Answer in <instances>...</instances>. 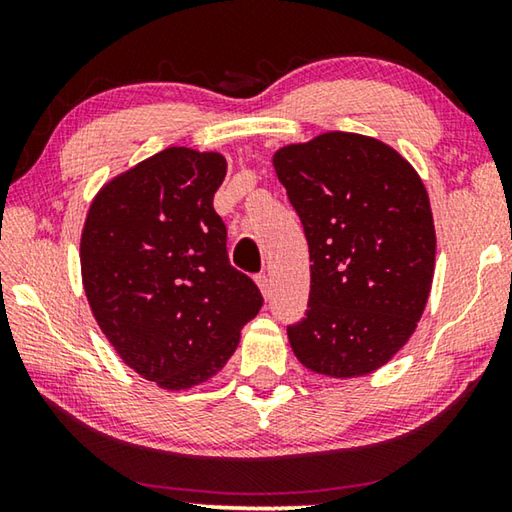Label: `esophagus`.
<instances>
[{"mask_svg":"<svg viewBox=\"0 0 512 512\" xmlns=\"http://www.w3.org/2000/svg\"><path fill=\"white\" fill-rule=\"evenodd\" d=\"M257 284H259V289H262L264 298L271 296V277H268L266 273H259L257 275Z\"/></svg>","mask_w":512,"mask_h":512,"instance_id":"obj_1","label":"esophagus"}]
</instances>
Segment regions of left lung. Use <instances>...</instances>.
I'll use <instances>...</instances> for the list:
<instances>
[{
    "label": "left lung",
    "instance_id": "8db88e82",
    "mask_svg": "<svg viewBox=\"0 0 512 512\" xmlns=\"http://www.w3.org/2000/svg\"><path fill=\"white\" fill-rule=\"evenodd\" d=\"M273 164L311 262L291 348L320 375H368L409 341L427 305L436 262L427 189L391 146L354 133L284 146Z\"/></svg>",
    "mask_w": 512,
    "mask_h": 512
}]
</instances>
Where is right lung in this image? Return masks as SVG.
Wrapping results in <instances>:
<instances>
[{"mask_svg": "<svg viewBox=\"0 0 512 512\" xmlns=\"http://www.w3.org/2000/svg\"><path fill=\"white\" fill-rule=\"evenodd\" d=\"M225 158L173 146L101 189L81 237L85 296L112 348L183 391L216 375L264 305L214 210Z\"/></svg>", "mask_w": 512, "mask_h": 512, "instance_id": "obj_1", "label": "right lung"}]
</instances>
